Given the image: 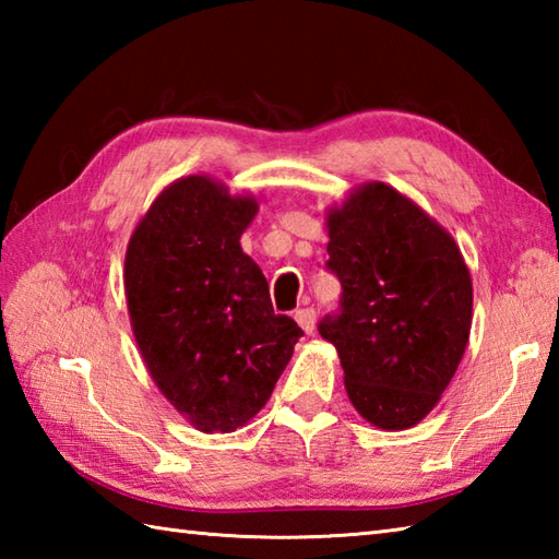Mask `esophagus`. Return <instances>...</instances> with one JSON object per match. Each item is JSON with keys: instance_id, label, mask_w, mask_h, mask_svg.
<instances>
[{"instance_id": "esophagus-1", "label": "esophagus", "mask_w": 559, "mask_h": 559, "mask_svg": "<svg viewBox=\"0 0 559 559\" xmlns=\"http://www.w3.org/2000/svg\"><path fill=\"white\" fill-rule=\"evenodd\" d=\"M295 322L300 324V329L305 331V334H312V331H314V324H317V312H314V307H302V310L295 312Z\"/></svg>"}]
</instances>
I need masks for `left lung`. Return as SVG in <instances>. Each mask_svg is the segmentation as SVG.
I'll return each mask as SVG.
<instances>
[{"label": "left lung", "instance_id": "obj_1", "mask_svg": "<svg viewBox=\"0 0 559 559\" xmlns=\"http://www.w3.org/2000/svg\"><path fill=\"white\" fill-rule=\"evenodd\" d=\"M341 314L319 334L338 350L353 408L379 430H408L444 394L466 353L473 283L459 245L430 213L384 182L326 211Z\"/></svg>", "mask_w": 559, "mask_h": 559}]
</instances>
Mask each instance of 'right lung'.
I'll list each match as a JSON object with an SVG mask.
<instances>
[{
	"instance_id": "obj_1",
	"label": "right lung",
	"mask_w": 559,
	"mask_h": 559,
	"mask_svg": "<svg viewBox=\"0 0 559 559\" xmlns=\"http://www.w3.org/2000/svg\"><path fill=\"white\" fill-rule=\"evenodd\" d=\"M259 201L209 175L153 199L129 237V322L160 394L199 432H235L266 406L302 329L276 314L240 237Z\"/></svg>"
}]
</instances>
